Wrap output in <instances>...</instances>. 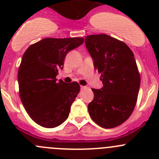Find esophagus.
Here are the masks:
<instances>
[{"instance_id": "1", "label": "esophagus", "mask_w": 159, "mask_h": 159, "mask_svg": "<svg viewBox=\"0 0 159 159\" xmlns=\"http://www.w3.org/2000/svg\"><path fill=\"white\" fill-rule=\"evenodd\" d=\"M87 89V86H83V85H81V89L83 90V89Z\"/></svg>"}]
</instances>
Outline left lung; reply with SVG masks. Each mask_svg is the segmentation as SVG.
Returning a JSON list of instances; mask_svg holds the SVG:
<instances>
[{"mask_svg": "<svg viewBox=\"0 0 159 159\" xmlns=\"http://www.w3.org/2000/svg\"><path fill=\"white\" fill-rule=\"evenodd\" d=\"M84 43L103 83L101 89H91L89 115L101 127H117L129 118L137 102L141 78L134 54L125 43L104 34L89 35Z\"/></svg>", "mask_w": 159, "mask_h": 159, "instance_id": "1", "label": "left lung"}]
</instances>
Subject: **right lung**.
Wrapping results in <instances>:
<instances>
[{"instance_id": "add662e5", "label": "right lung", "mask_w": 159, "mask_h": 159, "mask_svg": "<svg viewBox=\"0 0 159 159\" xmlns=\"http://www.w3.org/2000/svg\"><path fill=\"white\" fill-rule=\"evenodd\" d=\"M83 42V38H47L23 54L17 74L19 94L26 111L39 125L55 128L68 118L80 85L75 81L57 82L56 76L66 54Z\"/></svg>"}]
</instances>
